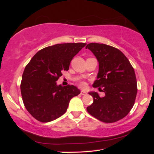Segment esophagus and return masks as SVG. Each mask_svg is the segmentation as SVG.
Wrapping results in <instances>:
<instances>
[{"instance_id": "esophagus-1", "label": "esophagus", "mask_w": 154, "mask_h": 154, "mask_svg": "<svg viewBox=\"0 0 154 154\" xmlns=\"http://www.w3.org/2000/svg\"><path fill=\"white\" fill-rule=\"evenodd\" d=\"M81 94H82V95H86L87 92L84 90H82V91H81Z\"/></svg>"}]
</instances>
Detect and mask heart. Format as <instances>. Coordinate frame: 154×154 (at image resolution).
Here are the masks:
<instances>
[{
  "instance_id": "1",
  "label": "heart",
  "mask_w": 154,
  "mask_h": 154,
  "mask_svg": "<svg viewBox=\"0 0 154 154\" xmlns=\"http://www.w3.org/2000/svg\"><path fill=\"white\" fill-rule=\"evenodd\" d=\"M81 86H82V87H83L85 85V83H81Z\"/></svg>"
}]
</instances>
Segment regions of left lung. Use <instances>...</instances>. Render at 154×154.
<instances>
[{"label":"left lung","instance_id":"8db88e82","mask_svg":"<svg viewBox=\"0 0 154 154\" xmlns=\"http://www.w3.org/2000/svg\"><path fill=\"white\" fill-rule=\"evenodd\" d=\"M85 48L92 52L99 64L93 87L105 94L100 97L97 92H89L94 101L87 111L101 122H116L126 116L134 104L137 93L134 70L118 49L95 43L88 44Z\"/></svg>","mask_w":154,"mask_h":154}]
</instances>
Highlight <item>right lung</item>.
I'll return each instance as SVG.
<instances>
[{
	"instance_id": "right-lung-1",
	"label": "right lung",
	"mask_w": 154,
	"mask_h": 154,
	"mask_svg": "<svg viewBox=\"0 0 154 154\" xmlns=\"http://www.w3.org/2000/svg\"><path fill=\"white\" fill-rule=\"evenodd\" d=\"M85 45L69 43L47 47L38 51L26 66L21 94L26 109L38 121L49 122L60 118L66 111L71 99L80 94L75 85L62 86L56 82Z\"/></svg>"
}]
</instances>
